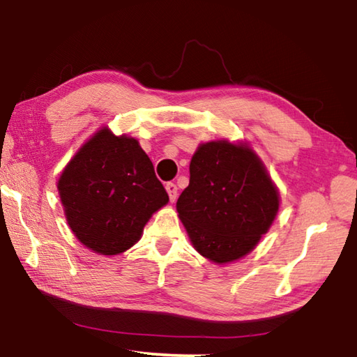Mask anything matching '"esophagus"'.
<instances>
[{
  "instance_id": "esophagus-1",
  "label": "esophagus",
  "mask_w": 357,
  "mask_h": 357,
  "mask_svg": "<svg viewBox=\"0 0 357 357\" xmlns=\"http://www.w3.org/2000/svg\"><path fill=\"white\" fill-rule=\"evenodd\" d=\"M165 189H167L168 197H170V202L176 200V197H178V187H176V184H174V183H167L165 184Z\"/></svg>"
}]
</instances>
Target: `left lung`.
<instances>
[{
    "label": "left lung",
    "mask_w": 357,
    "mask_h": 357,
    "mask_svg": "<svg viewBox=\"0 0 357 357\" xmlns=\"http://www.w3.org/2000/svg\"><path fill=\"white\" fill-rule=\"evenodd\" d=\"M190 181L178 215L195 250L217 264L255 249L279 213V189L247 143H202L190 160Z\"/></svg>",
    "instance_id": "1"
}]
</instances>
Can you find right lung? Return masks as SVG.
<instances>
[{
    "instance_id": "obj_1",
    "label": "right lung",
    "mask_w": 357,
    "mask_h": 357,
    "mask_svg": "<svg viewBox=\"0 0 357 357\" xmlns=\"http://www.w3.org/2000/svg\"><path fill=\"white\" fill-rule=\"evenodd\" d=\"M66 220L80 243L99 255H118L142 238L168 193L135 138L108 128L82 144L58 179Z\"/></svg>"
}]
</instances>
